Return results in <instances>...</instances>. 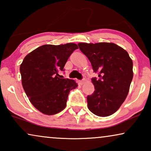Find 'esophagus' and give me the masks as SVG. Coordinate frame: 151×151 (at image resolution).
Here are the masks:
<instances>
[{"label":"esophagus","mask_w":151,"mask_h":151,"mask_svg":"<svg viewBox=\"0 0 151 151\" xmlns=\"http://www.w3.org/2000/svg\"><path fill=\"white\" fill-rule=\"evenodd\" d=\"M85 81H86L85 79H83L82 80H80V84H81V85H82V84H83L84 82H85Z\"/></svg>","instance_id":"34e87169"}]
</instances>
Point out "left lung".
<instances>
[{
  "label": "left lung",
  "mask_w": 151,
  "mask_h": 151,
  "mask_svg": "<svg viewBox=\"0 0 151 151\" xmlns=\"http://www.w3.org/2000/svg\"><path fill=\"white\" fill-rule=\"evenodd\" d=\"M78 46L94 72H98L99 80L92 79L95 91L87 96L88 108L98 116H109L118 110L129 93L133 61L127 51L112 42H81Z\"/></svg>",
  "instance_id": "obj_1"
}]
</instances>
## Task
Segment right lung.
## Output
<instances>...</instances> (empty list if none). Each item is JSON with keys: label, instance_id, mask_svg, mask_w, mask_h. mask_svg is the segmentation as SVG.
I'll return each mask as SVG.
<instances>
[{"label": "right lung", "instance_id": "1", "mask_svg": "<svg viewBox=\"0 0 151 151\" xmlns=\"http://www.w3.org/2000/svg\"><path fill=\"white\" fill-rule=\"evenodd\" d=\"M78 49L75 43L45 45L24 57L20 67L22 87L30 102L45 115H55L67 105L70 91L78 86L75 80L60 78L68 58Z\"/></svg>", "mask_w": 151, "mask_h": 151}]
</instances>
